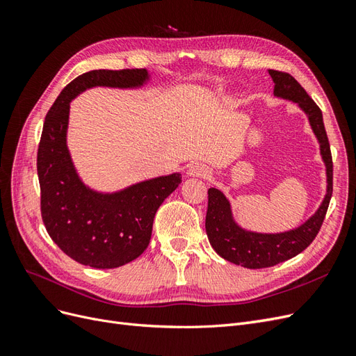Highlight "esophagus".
Instances as JSON below:
<instances>
[{
	"label": "esophagus",
	"mask_w": 356,
	"mask_h": 356,
	"mask_svg": "<svg viewBox=\"0 0 356 356\" xmlns=\"http://www.w3.org/2000/svg\"><path fill=\"white\" fill-rule=\"evenodd\" d=\"M187 177H199V178H207L209 177V169L202 165V163H191L187 168Z\"/></svg>",
	"instance_id": "obj_1"
}]
</instances>
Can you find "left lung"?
<instances>
[{
    "mask_svg": "<svg viewBox=\"0 0 356 356\" xmlns=\"http://www.w3.org/2000/svg\"><path fill=\"white\" fill-rule=\"evenodd\" d=\"M268 74L275 83L273 95L276 98L296 104L306 114L325 165L327 190L315 213H312L298 227L277 233H261L242 227L234 220L230 200L221 190L211 187L208 190V212L204 221L209 243L224 260L246 268L272 267L305 251L316 238L324 222L332 195V159L319 106L289 74L273 70H268Z\"/></svg>",
    "mask_w": 356,
    "mask_h": 356,
    "instance_id": "obj_1",
    "label": "left lung"
}]
</instances>
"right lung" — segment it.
Wrapping results in <instances>:
<instances>
[{
  "instance_id": "right-lung-1",
  "label": "right lung",
  "mask_w": 356,
  "mask_h": 356,
  "mask_svg": "<svg viewBox=\"0 0 356 356\" xmlns=\"http://www.w3.org/2000/svg\"><path fill=\"white\" fill-rule=\"evenodd\" d=\"M149 80L147 70L81 74L59 93L42 124L37 154L42 222L51 241L80 264L114 268L141 255L152 239L154 215L181 184V174L149 178L113 193L84 184L67 143L71 101L92 88L139 89Z\"/></svg>"
}]
</instances>
